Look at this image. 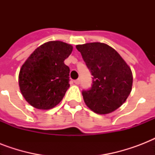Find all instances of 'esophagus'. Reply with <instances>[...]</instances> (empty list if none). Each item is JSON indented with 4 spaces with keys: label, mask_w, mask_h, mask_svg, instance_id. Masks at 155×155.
<instances>
[{
    "label": "esophagus",
    "mask_w": 155,
    "mask_h": 155,
    "mask_svg": "<svg viewBox=\"0 0 155 155\" xmlns=\"http://www.w3.org/2000/svg\"><path fill=\"white\" fill-rule=\"evenodd\" d=\"M74 83H75V84H76V85L80 84V79H78V80H75V81H74Z\"/></svg>",
    "instance_id": "obj_1"
}]
</instances>
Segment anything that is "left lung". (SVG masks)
Here are the masks:
<instances>
[{
	"mask_svg": "<svg viewBox=\"0 0 155 155\" xmlns=\"http://www.w3.org/2000/svg\"><path fill=\"white\" fill-rule=\"evenodd\" d=\"M92 76V88L83 91L86 105L97 114H108L125 103L131 92L133 74L121 56L102 42L77 45Z\"/></svg>",
	"mask_w": 155,
	"mask_h": 155,
	"instance_id": "left-lung-1",
	"label": "left lung"
}]
</instances>
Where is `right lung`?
<instances>
[{
  "label": "right lung",
  "mask_w": 155,
  "mask_h": 155,
  "mask_svg": "<svg viewBox=\"0 0 155 155\" xmlns=\"http://www.w3.org/2000/svg\"><path fill=\"white\" fill-rule=\"evenodd\" d=\"M72 50L71 44L50 41L35 49L23 63L18 75L19 87L34 108L51 109L63 100L70 87V69L64 60Z\"/></svg>",
  "instance_id": "1"
}]
</instances>
